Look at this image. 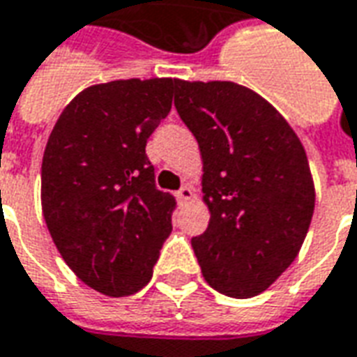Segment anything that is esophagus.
Wrapping results in <instances>:
<instances>
[{
    "label": "esophagus",
    "mask_w": 357,
    "mask_h": 357,
    "mask_svg": "<svg viewBox=\"0 0 357 357\" xmlns=\"http://www.w3.org/2000/svg\"><path fill=\"white\" fill-rule=\"evenodd\" d=\"M176 197H178V201L181 204L187 203V201H191V199H193V189H191V187L183 185L181 189H179L178 193H176Z\"/></svg>",
    "instance_id": "esophagus-1"
}]
</instances>
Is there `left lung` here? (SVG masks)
<instances>
[{
    "mask_svg": "<svg viewBox=\"0 0 357 357\" xmlns=\"http://www.w3.org/2000/svg\"><path fill=\"white\" fill-rule=\"evenodd\" d=\"M176 108L203 158L211 222L191 239L204 280L224 296L265 291L298 257L315 185L307 154L273 104L231 81H179Z\"/></svg>",
    "mask_w": 357,
    "mask_h": 357,
    "instance_id": "8db88e82",
    "label": "left lung"
}]
</instances>
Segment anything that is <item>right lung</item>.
Masks as SVG:
<instances>
[{"instance_id":"add662e5","label":"right lung","mask_w":357,"mask_h":357,"mask_svg":"<svg viewBox=\"0 0 357 357\" xmlns=\"http://www.w3.org/2000/svg\"><path fill=\"white\" fill-rule=\"evenodd\" d=\"M179 79L92 84L69 102L42 158V214L59 255L109 298L153 278L176 201L154 185L146 139L170 114Z\"/></svg>"}]
</instances>
